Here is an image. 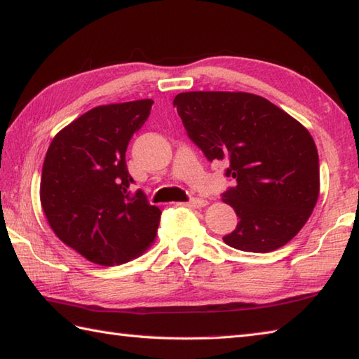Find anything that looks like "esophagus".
Instances as JSON below:
<instances>
[{"mask_svg":"<svg viewBox=\"0 0 359 359\" xmlns=\"http://www.w3.org/2000/svg\"><path fill=\"white\" fill-rule=\"evenodd\" d=\"M186 205L191 206V208H203V206L208 205V202H206V200H203V198H192L191 202H187Z\"/></svg>","mask_w":359,"mask_h":359,"instance_id":"34e87169","label":"esophagus"}]
</instances>
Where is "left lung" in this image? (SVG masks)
I'll list each match as a JSON object with an SVG mask.
<instances>
[{
    "instance_id": "1",
    "label": "left lung",
    "mask_w": 359,
    "mask_h": 359,
    "mask_svg": "<svg viewBox=\"0 0 359 359\" xmlns=\"http://www.w3.org/2000/svg\"><path fill=\"white\" fill-rule=\"evenodd\" d=\"M173 105L208 161L229 162L236 186L222 194L236 229L222 240L246 252H271L293 240L316 208L320 168L303 124L250 93H180Z\"/></svg>"
}]
</instances>
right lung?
I'll list each match as a JSON object with an SVG mask.
<instances>
[{
    "label": "right lung",
    "instance_id": "1",
    "mask_svg": "<svg viewBox=\"0 0 359 359\" xmlns=\"http://www.w3.org/2000/svg\"><path fill=\"white\" fill-rule=\"evenodd\" d=\"M153 100L94 107L53 137L41 176V205L60 240L100 266L142 255L159 227L161 210L148 203L126 167L132 135Z\"/></svg>",
    "mask_w": 359,
    "mask_h": 359
}]
</instances>
